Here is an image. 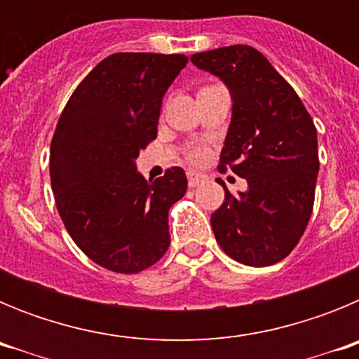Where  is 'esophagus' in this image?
Returning <instances> with one entry per match:
<instances>
[{
  "label": "esophagus",
  "mask_w": 359,
  "mask_h": 359,
  "mask_svg": "<svg viewBox=\"0 0 359 359\" xmlns=\"http://www.w3.org/2000/svg\"><path fill=\"white\" fill-rule=\"evenodd\" d=\"M187 177H189V187H198L199 183H203L207 180V176L201 172H196V170H187Z\"/></svg>",
  "instance_id": "34e87169"
}]
</instances>
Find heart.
<instances>
[{"label": "heart", "mask_w": 359, "mask_h": 359, "mask_svg": "<svg viewBox=\"0 0 359 359\" xmlns=\"http://www.w3.org/2000/svg\"><path fill=\"white\" fill-rule=\"evenodd\" d=\"M208 147L207 145H194L190 147L189 152H187V158H189L192 163H203V161L208 158Z\"/></svg>", "instance_id": "heart-1"}]
</instances>
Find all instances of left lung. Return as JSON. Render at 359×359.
Instances as JSON below:
<instances>
[{"instance_id": "obj_1", "label": "left lung", "mask_w": 359, "mask_h": 359, "mask_svg": "<svg viewBox=\"0 0 359 359\" xmlns=\"http://www.w3.org/2000/svg\"><path fill=\"white\" fill-rule=\"evenodd\" d=\"M226 84L231 122L219 170L230 167L248 189L212 214L215 241L233 261L271 266L291 253L309 223L320 169L313 118L294 90L259 50L246 44L190 57Z\"/></svg>"}]
</instances>
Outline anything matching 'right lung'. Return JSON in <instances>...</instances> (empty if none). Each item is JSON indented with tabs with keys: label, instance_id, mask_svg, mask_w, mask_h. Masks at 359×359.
I'll list each match as a JSON object with an SVG mask.
<instances>
[{
	"label": "right lung",
	"instance_id": "1",
	"mask_svg": "<svg viewBox=\"0 0 359 359\" xmlns=\"http://www.w3.org/2000/svg\"><path fill=\"white\" fill-rule=\"evenodd\" d=\"M187 62L180 53H113L77 86L57 122V210L79 248L109 271H144L169 248V208L185 196V170L170 167L147 182L135 160L156 138L163 95Z\"/></svg>",
	"mask_w": 359,
	"mask_h": 359
}]
</instances>
